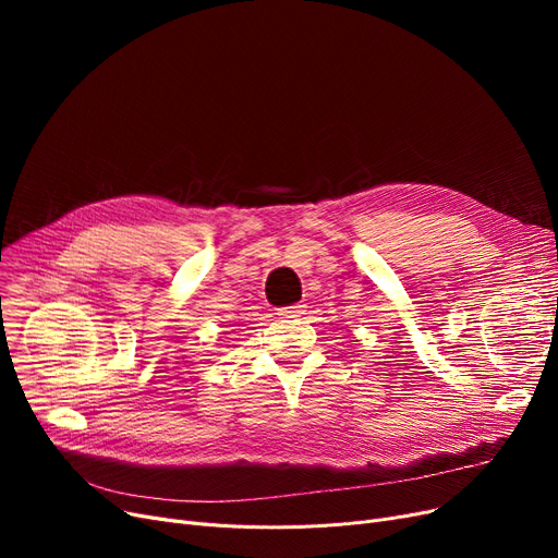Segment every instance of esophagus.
<instances>
[{
    "mask_svg": "<svg viewBox=\"0 0 558 558\" xmlns=\"http://www.w3.org/2000/svg\"><path fill=\"white\" fill-rule=\"evenodd\" d=\"M278 318H299L303 314V305H289V307H280L276 310Z\"/></svg>",
    "mask_w": 558,
    "mask_h": 558,
    "instance_id": "1",
    "label": "esophagus"
}]
</instances>
